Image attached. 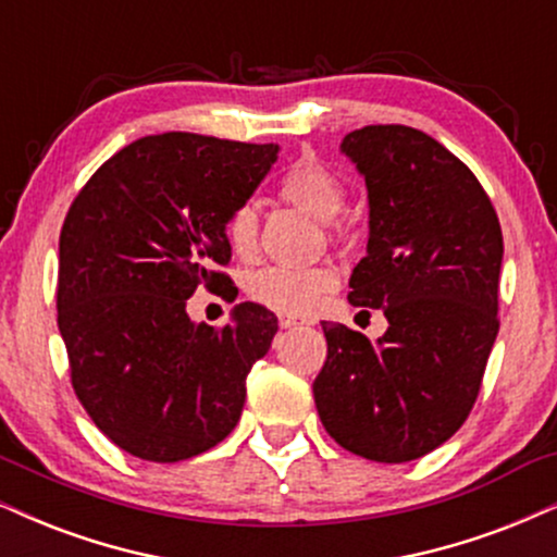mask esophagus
<instances>
[{
  "instance_id": "esophagus-1",
  "label": "esophagus",
  "mask_w": 557,
  "mask_h": 557,
  "mask_svg": "<svg viewBox=\"0 0 557 557\" xmlns=\"http://www.w3.org/2000/svg\"><path fill=\"white\" fill-rule=\"evenodd\" d=\"M278 324L284 330H294V327H301V324H305V320H296V317H292V314H281L278 317Z\"/></svg>"
}]
</instances>
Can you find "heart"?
<instances>
[{
  "mask_svg": "<svg viewBox=\"0 0 557 557\" xmlns=\"http://www.w3.org/2000/svg\"><path fill=\"white\" fill-rule=\"evenodd\" d=\"M278 197L305 209L317 220L332 222L343 212L348 191L343 178L320 161L314 153H301L284 169L276 182ZM258 207L243 201L225 216V240L240 258H250L258 248ZM337 286L335 271L330 269H288L269 265L248 278V294L258 305L286 314H305L320 305L324 294Z\"/></svg>",
  "mask_w": 557,
  "mask_h": 557,
  "instance_id": "heart-1",
  "label": "heart"
}]
</instances>
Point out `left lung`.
I'll return each instance as SVG.
<instances>
[{
    "mask_svg": "<svg viewBox=\"0 0 557 557\" xmlns=\"http://www.w3.org/2000/svg\"><path fill=\"white\" fill-rule=\"evenodd\" d=\"M341 150L368 189L348 299L384 309L388 330L371 343L322 322L314 404L345 450L407 463L450 440L479 396L499 332L502 225L473 171L422 129L368 125Z\"/></svg>",
    "mask_w": 557,
    "mask_h": 557,
    "instance_id": "obj_1",
    "label": "left lung"
}]
</instances>
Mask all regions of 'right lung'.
<instances>
[{
  "label": "right lung",
  "instance_id": "add662e5",
  "mask_svg": "<svg viewBox=\"0 0 557 557\" xmlns=\"http://www.w3.org/2000/svg\"><path fill=\"white\" fill-rule=\"evenodd\" d=\"M278 146L194 133L148 135L86 182L58 240V330L71 384L122 450L176 463L222 443L245 404V379L278 320L243 301L214 330L186 299L230 281L225 216L252 197Z\"/></svg>",
  "mask_w": 557,
  "mask_h": 557
}]
</instances>
